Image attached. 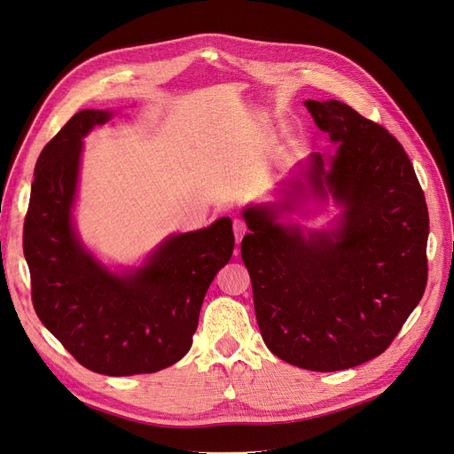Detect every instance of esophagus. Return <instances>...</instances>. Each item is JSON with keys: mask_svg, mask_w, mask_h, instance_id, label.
Here are the masks:
<instances>
[{"mask_svg": "<svg viewBox=\"0 0 454 454\" xmlns=\"http://www.w3.org/2000/svg\"><path fill=\"white\" fill-rule=\"evenodd\" d=\"M247 224L240 221V219H235L233 221V233H235V240H237V245L240 243V240H243V237L247 235Z\"/></svg>", "mask_w": 454, "mask_h": 454, "instance_id": "obj_1", "label": "esophagus"}]
</instances>
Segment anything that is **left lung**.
Masks as SVG:
<instances>
[{
	"label": "left lung",
	"mask_w": 454,
	"mask_h": 454,
	"mask_svg": "<svg viewBox=\"0 0 454 454\" xmlns=\"http://www.w3.org/2000/svg\"><path fill=\"white\" fill-rule=\"evenodd\" d=\"M316 126L340 144L312 153L279 190L250 204L240 243L266 347L290 365L334 372L380 356L398 336L427 285L429 214L402 144L338 100H307ZM330 194L334 229L282 219Z\"/></svg>",
	"instance_id": "8db88e82"
}]
</instances>
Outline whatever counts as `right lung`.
<instances>
[{"mask_svg": "<svg viewBox=\"0 0 454 454\" xmlns=\"http://www.w3.org/2000/svg\"><path fill=\"white\" fill-rule=\"evenodd\" d=\"M113 111L76 113L43 147L23 226L33 305L85 369L106 376L162 371L193 343L204 295L233 252L231 219L168 237L142 266L113 271L73 224L83 137Z\"/></svg>", "mask_w": 454, "mask_h": 454, "instance_id": "obj_1", "label": "right lung"}]
</instances>
